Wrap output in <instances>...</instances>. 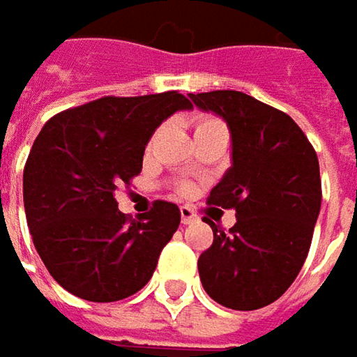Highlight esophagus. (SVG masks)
I'll use <instances>...</instances> for the list:
<instances>
[{"label":"esophagus","instance_id":"34e87169","mask_svg":"<svg viewBox=\"0 0 357 357\" xmlns=\"http://www.w3.org/2000/svg\"><path fill=\"white\" fill-rule=\"evenodd\" d=\"M179 213H181V223H183V225H190V223H193V221L197 219V213H195L191 207H188V205H183V207L179 209Z\"/></svg>","mask_w":357,"mask_h":357}]
</instances>
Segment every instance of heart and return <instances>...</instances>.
Listing matches in <instances>:
<instances>
[{
	"label": "heart",
	"mask_w": 357,
	"mask_h": 357,
	"mask_svg": "<svg viewBox=\"0 0 357 357\" xmlns=\"http://www.w3.org/2000/svg\"><path fill=\"white\" fill-rule=\"evenodd\" d=\"M215 124H221V122H219L217 118H211V116L199 118V122H197V126H195V130L209 128V126H215ZM152 142H154V140H152ZM178 191H179V193H190V191H191V183H188V181L179 183Z\"/></svg>",
	"instance_id": "heart-1"
}]
</instances>
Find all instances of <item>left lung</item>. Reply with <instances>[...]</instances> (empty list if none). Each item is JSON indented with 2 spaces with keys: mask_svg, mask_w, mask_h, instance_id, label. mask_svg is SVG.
<instances>
[{
  "mask_svg": "<svg viewBox=\"0 0 357 357\" xmlns=\"http://www.w3.org/2000/svg\"><path fill=\"white\" fill-rule=\"evenodd\" d=\"M191 102L225 118L233 166L207 203L235 209L237 223L213 229L199 255L205 292L233 310H257L280 298L308 257L322 203L312 144L292 118L239 91L190 94Z\"/></svg>",
  "mask_w": 357,
  "mask_h": 357,
  "instance_id": "1",
  "label": "left lung"
}]
</instances>
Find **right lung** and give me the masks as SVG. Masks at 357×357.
Listing matches in <instances>:
<instances>
[{"mask_svg":"<svg viewBox=\"0 0 357 357\" xmlns=\"http://www.w3.org/2000/svg\"><path fill=\"white\" fill-rule=\"evenodd\" d=\"M191 108L178 91L102 96L47 120L23 169L33 245L56 282L91 302L128 298L152 278L176 233V203H152L134 221L114 197L142 172L146 144L174 112Z\"/></svg>","mask_w":357,"mask_h":357,"instance_id":"obj_1","label":"right lung"}]
</instances>
